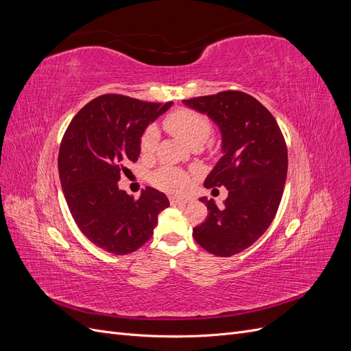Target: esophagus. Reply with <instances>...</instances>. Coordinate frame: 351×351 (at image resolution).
<instances>
[{
	"label": "esophagus",
	"instance_id": "34e87169",
	"mask_svg": "<svg viewBox=\"0 0 351 351\" xmlns=\"http://www.w3.org/2000/svg\"><path fill=\"white\" fill-rule=\"evenodd\" d=\"M190 200H192V199H190L189 196H171V197H169L171 205H180V206L187 205Z\"/></svg>",
	"mask_w": 351,
	"mask_h": 351
}]
</instances>
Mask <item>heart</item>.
Segmentation results:
<instances>
[{"instance_id":"obj_1","label":"heart","mask_w":351,"mask_h":351,"mask_svg":"<svg viewBox=\"0 0 351 351\" xmlns=\"http://www.w3.org/2000/svg\"><path fill=\"white\" fill-rule=\"evenodd\" d=\"M165 129L184 141L190 146H202L212 133L210 120L205 114L190 108H180L169 112L164 120ZM158 132L155 127H147L141 137V152L152 154L156 147ZM152 183L167 192H182L190 183V176L183 169L165 165L152 174Z\"/></svg>"}]
</instances>
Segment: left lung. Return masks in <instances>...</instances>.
I'll return each instance as SVG.
<instances>
[{
    "label": "left lung",
    "instance_id": "left-lung-1",
    "mask_svg": "<svg viewBox=\"0 0 351 351\" xmlns=\"http://www.w3.org/2000/svg\"><path fill=\"white\" fill-rule=\"evenodd\" d=\"M183 102L218 124L224 155L205 187L228 190L222 209L212 199H200L208 217L193 228V237L212 254L232 256L252 246L277 214L289 168L284 136L274 115L244 92L224 90Z\"/></svg>",
    "mask_w": 351,
    "mask_h": 351
}]
</instances>
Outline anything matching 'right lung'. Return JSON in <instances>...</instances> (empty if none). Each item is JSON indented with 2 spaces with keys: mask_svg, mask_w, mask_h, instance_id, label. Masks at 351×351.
<instances>
[{
  "mask_svg": "<svg viewBox=\"0 0 351 351\" xmlns=\"http://www.w3.org/2000/svg\"><path fill=\"white\" fill-rule=\"evenodd\" d=\"M171 102L101 95L74 115L62 136L58 173L73 219L95 246L112 254L142 247L154 234L167 196L146 187L139 199L119 189L141 155V137Z\"/></svg>",
  "mask_w": 351,
  "mask_h": 351,
  "instance_id": "obj_1",
  "label": "right lung"
}]
</instances>
